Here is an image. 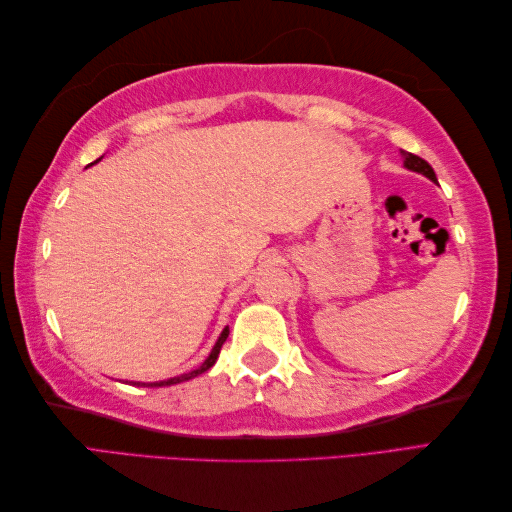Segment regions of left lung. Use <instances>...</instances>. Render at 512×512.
Masks as SVG:
<instances>
[{
  "label": "left lung",
  "instance_id": "1",
  "mask_svg": "<svg viewBox=\"0 0 512 512\" xmlns=\"http://www.w3.org/2000/svg\"><path fill=\"white\" fill-rule=\"evenodd\" d=\"M400 154H402V165H405L409 171L422 173V176L429 178L431 182H438L436 171L431 169V165H429L427 160H422L420 156H413V154H409V151H400Z\"/></svg>",
  "mask_w": 512,
  "mask_h": 512
}]
</instances>
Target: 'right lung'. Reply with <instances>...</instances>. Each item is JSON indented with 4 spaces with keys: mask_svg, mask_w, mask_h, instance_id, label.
<instances>
[{
    "mask_svg": "<svg viewBox=\"0 0 512 512\" xmlns=\"http://www.w3.org/2000/svg\"><path fill=\"white\" fill-rule=\"evenodd\" d=\"M101 160V158H99ZM226 336H228V328H224L222 330V334H220V339L215 341V345H213V350H211V354L206 356V361L198 367V369H191V372H187V374H180V376H173V378H167V380H158V383H134L132 385H136V387H140V385H147V387H169V385H178V383H184V380H191V378H195V376H200V374H204L206 369H211L213 365H215V361H217V356H220V350H222V345H224V341H226Z\"/></svg>",
    "mask_w": 512,
    "mask_h": 512,
    "instance_id": "add662e5",
    "label": "right lung"
}]
</instances>
